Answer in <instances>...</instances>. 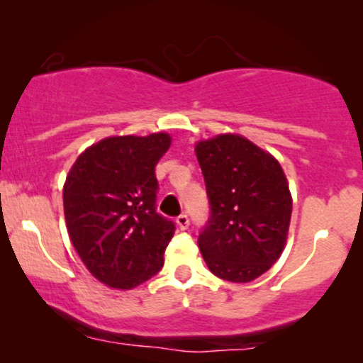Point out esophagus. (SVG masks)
<instances>
[{
  "instance_id": "34e87169",
  "label": "esophagus",
  "mask_w": 363,
  "mask_h": 363,
  "mask_svg": "<svg viewBox=\"0 0 363 363\" xmlns=\"http://www.w3.org/2000/svg\"><path fill=\"white\" fill-rule=\"evenodd\" d=\"M176 223L181 230H187V227H189V218H187V215H179L176 218Z\"/></svg>"
}]
</instances>
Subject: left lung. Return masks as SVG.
Returning <instances> with one entry per match:
<instances>
[{
  "label": "left lung",
  "instance_id": "8db88e82",
  "mask_svg": "<svg viewBox=\"0 0 363 363\" xmlns=\"http://www.w3.org/2000/svg\"><path fill=\"white\" fill-rule=\"evenodd\" d=\"M194 152L211 206L198 239L203 259L222 280H256L289 237L291 194L280 162L237 133L198 141Z\"/></svg>",
  "mask_w": 363,
  "mask_h": 363
}]
</instances>
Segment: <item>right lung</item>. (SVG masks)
I'll use <instances>...</instances> for the list:
<instances>
[{"instance_id": "right-lung-1", "label": "right lung", "mask_w": 363, "mask_h": 363, "mask_svg": "<svg viewBox=\"0 0 363 363\" xmlns=\"http://www.w3.org/2000/svg\"><path fill=\"white\" fill-rule=\"evenodd\" d=\"M169 133L109 136L78 155L62 186L69 239L104 285L131 290L164 266L174 223L157 213L155 165Z\"/></svg>"}]
</instances>
